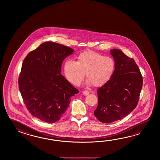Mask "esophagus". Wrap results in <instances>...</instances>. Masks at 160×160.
<instances>
[{"label": "esophagus", "instance_id": "34e87169", "mask_svg": "<svg viewBox=\"0 0 160 160\" xmlns=\"http://www.w3.org/2000/svg\"><path fill=\"white\" fill-rule=\"evenodd\" d=\"M82 93H83V95H88L89 94L90 92L88 91V90H84V91H83V92H82Z\"/></svg>", "mask_w": 160, "mask_h": 160}]
</instances>
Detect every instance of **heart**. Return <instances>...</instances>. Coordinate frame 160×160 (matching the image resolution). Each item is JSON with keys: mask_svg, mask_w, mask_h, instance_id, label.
<instances>
[{"mask_svg": "<svg viewBox=\"0 0 160 160\" xmlns=\"http://www.w3.org/2000/svg\"><path fill=\"white\" fill-rule=\"evenodd\" d=\"M115 68L113 58L88 50L79 54L76 62H65L64 72L66 78L73 85H78L84 78L85 72L88 83L99 87L111 79Z\"/></svg>", "mask_w": 160, "mask_h": 160, "instance_id": "1", "label": "heart"}]
</instances>
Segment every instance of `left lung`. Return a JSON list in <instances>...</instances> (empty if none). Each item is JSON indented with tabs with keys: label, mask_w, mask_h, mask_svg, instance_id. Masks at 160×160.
<instances>
[{
	"label": "left lung",
	"mask_w": 160,
	"mask_h": 160,
	"mask_svg": "<svg viewBox=\"0 0 160 160\" xmlns=\"http://www.w3.org/2000/svg\"><path fill=\"white\" fill-rule=\"evenodd\" d=\"M110 51L116 62L115 70L109 81L98 89V106L94 112L103 123L120 120L132 112L142 88V77L133 58L118 49Z\"/></svg>",
	"instance_id": "left-lung-1"
}]
</instances>
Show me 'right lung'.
Returning a JSON list of instances; mask_svg holds the SVG:
<instances>
[{"label":"right lung","mask_w":160,"mask_h":160,"mask_svg":"<svg viewBox=\"0 0 160 160\" xmlns=\"http://www.w3.org/2000/svg\"><path fill=\"white\" fill-rule=\"evenodd\" d=\"M73 49L46 42L30 52L22 65L19 88L27 110L32 116L48 123L63 116L79 91L61 74L63 60Z\"/></svg>","instance_id":"right-lung-1"}]
</instances>
